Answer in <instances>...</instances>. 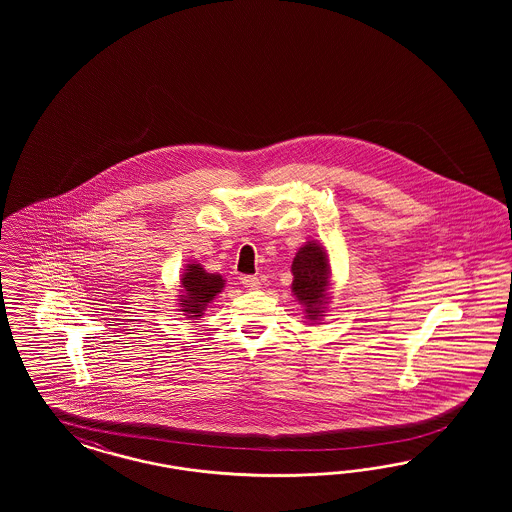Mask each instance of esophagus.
Returning <instances> with one entry per match:
<instances>
[{"mask_svg": "<svg viewBox=\"0 0 512 512\" xmlns=\"http://www.w3.org/2000/svg\"><path fill=\"white\" fill-rule=\"evenodd\" d=\"M242 285H244L246 289L255 291V289L261 287V279L255 278V276H244V278H242Z\"/></svg>", "mask_w": 512, "mask_h": 512, "instance_id": "obj_1", "label": "esophagus"}]
</instances>
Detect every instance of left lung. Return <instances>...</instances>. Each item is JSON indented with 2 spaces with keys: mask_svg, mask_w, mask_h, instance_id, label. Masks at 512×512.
Returning a JSON list of instances; mask_svg holds the SVG:
<instances>
[{
  "mask_svg": "<svg viewBox=\"0 0 512 512\" xmlns=\"http://www.w3.org/2000/svg\"><path fill=\"white\" fill-rule=\"evenodd\" d=\"M293 293L306 306L308 317L315 321L325 306L328 287V259L325 249L308 242L293 261Z\"/></svg>",
  "mask_w": 512,
  "mask_h": 512,
  "instance_id": "obj_1",
  "label": "left lung"
}]
</instances>
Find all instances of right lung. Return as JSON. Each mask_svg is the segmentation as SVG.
Wrapping results in <instances>:
<instances>
[{
	"label": "right lung",
	"mask_w": 512,
	"mask_h": 512,
	"mask_svg": "<svg viewBox=\"0 0 512 512\" xmlns=\"http://www.w3.org/2000/svg\"><path fill=\"white\" fill-rule=\"evenodd\" d=\"M184 295H180L182 311L195 313L189 317H201L206 304L223 289V279L217 274H208L202 270L201 264H189L187 272L182 278Z\"/></svg>",
	"instance_id": "obj_1"
}]
</instances>
